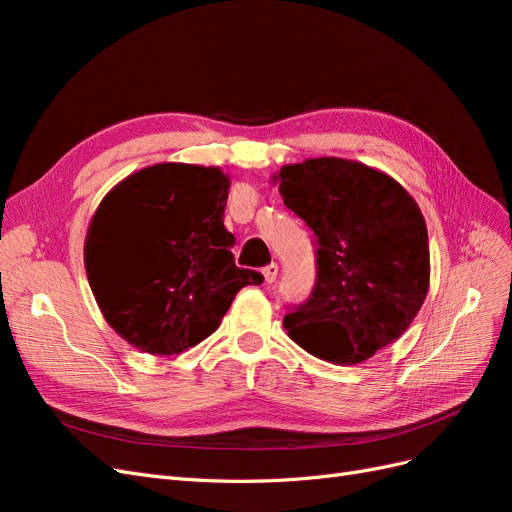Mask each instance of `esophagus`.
Instances as JSON below:
<instances>
[{
  "label": "esophagus",
  "instance_id": "1",
  "mask_svg": "<svg viewBox=\"0 0 512 512\" xmlns=\"http://www.w3.org/2000/svg\"><path fill=\"white\" fill-rule=\"evenodd\" d=\"M277 271H280V269H277L275 262H271V265H267L265 269H262V275H265V282H267V284H273V282H275Z\"/></svg>",
  "mask_w": 512,
  "mask_h": 512
}]
</instances>
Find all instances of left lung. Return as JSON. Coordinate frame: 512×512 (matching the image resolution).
<instances>
[{
  "mask_svg": "<svg viewBox=\"0 0 512 512\" xmlns=\"http://www.w3.org/2000/svg\"><path fill=\"white\" fill-rule=\"evenodd\" d=\"M275 181L318 241L316 286L284 316V329L318 359H371L404 335L427 297L421 209L393 177L344 158L288 164Z\"/></svg>",
  "mask_w": 512,
  "mask_h": 512,
  "instance_id": "obj_1",
  "label": "left lung"
}]
</instances>
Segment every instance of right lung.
I'll return each instance as SVG.
<instances>
[{
    "instance_id": "right-lung-1",
    "label": "right lung",
    "mask_w": 512,
    "mask_h": 512,
    "mask_svg": "<svg viewBox=\"0 0 512 512\" xmlns=\"http://www.w3.org/2000/svg\"><path fill=\"white\" fill-rule=\"evenodd\" d=\"M228 188L218 166L162 162L119 181L91 218V292L115 333L141 352L170 356L200 344L243 286L262 284L228 250Z\"/></svg>"
}]
</instances>
